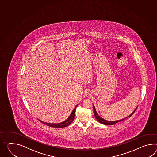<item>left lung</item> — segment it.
Listing matches in <instances>:
<instances>
[{
  "instance_id": "obj_1",
  "label": "left lung",
  "mask_w": 157,
  "mask_h": 157,
  "mask_svg": "<svg viewBox=\"0 0 157 157\" xmlns=\"http://www.w3.org/2000/svg\"><path fill=\"white\" fill-rule=\"evenodd\" d=\"M137 107L138 106L136 107V108L135 109V110H134L129 116H128V117H126V118H127V117H129L132 115H133V114L134 113V112L137 109ZM93 108H94V115H95V116L96 119V120H97L100 123H101V124H104V125H114L116 123L120 122V121H121L122 120H124V119H126V118H124V119H121V120H117V121H107V120H104V119H103V118H101L100 116H99L98 115V114L97 112H96L95 108L94 107V105L93 106Z\"/></svg>"
}]
</instances>
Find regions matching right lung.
I'll use <instances>...</instances> for the list:
<instances>
[{"label":"right lung","mask_w":157,"mask_h":157,"mask_svg":"<svg viewBox=\"0 0 157 157\" xmlns=\"http://www.w3.org/2000/svg\"><path fill=\"white\" fill-rule=\"evenodd\" d=\"M78 104H77L76 107H75L73 109V112H71V113L69 117L66 120L64 121L63 122L58 123V124H50V123H46V122H44L40 120L41 122L45 124L48 126H51V127H53V128H64L66 126H67L69 125L71 122H73L74 119V117H75V111H76V108L78 107Z\"/></svg>","instance_id":"add662e5"}]
</instances>
